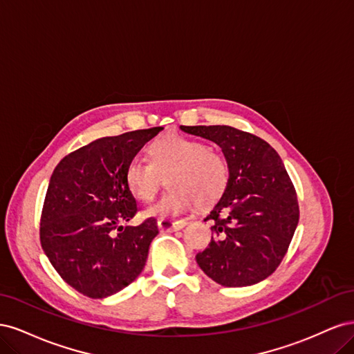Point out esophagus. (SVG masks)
Listing matches in <instances>:
<instances>
[{
  "mask_svg": "<svg viewBox=\"0 0 354 354\" xmlns=\"http://www.w3.org/2000/svg\"><path fill=\"white\" fill-rule=\"evenodd\" d=\"M186 226V220H169V218H160L158 220V227L160 232H174L180 230Z\"/></svg>",
  "mask_w": 354,
  "mask_h": 354,
  "instance_id": "34e87169",
  "label": "esophagus"
}]
</instances>
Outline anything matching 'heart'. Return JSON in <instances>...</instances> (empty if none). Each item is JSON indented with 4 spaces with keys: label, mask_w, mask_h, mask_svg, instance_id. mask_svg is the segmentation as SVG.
Here are the masks:
<instances>
[{
    "label": "heart",
    "mask_w": 354,
    "mask_h": 354,
    "mask_svg": "<svg viewBox=\"0 0 354 354\" xmlns=\"http://www.w3.org/2000/svg\"><path fill=\"white\" fill-rule=\"evenodd\" d=\"M151 162L134 158L125 168L128 190L138 199H153L165 183L169 189L146 208L147 217H171L186 212L192 203L209 208L217 203L230 181V164L221 152L196 138L162 134L147 147Z\"/></svg>",
    "instance_id": "heart-1"
}]
</instances>
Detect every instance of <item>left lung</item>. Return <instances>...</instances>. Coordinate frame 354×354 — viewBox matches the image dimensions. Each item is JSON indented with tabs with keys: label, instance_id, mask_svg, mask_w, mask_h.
<instances>
[{
	"label": "left lung",
	"instance_id": "obj_1",
	"mask_svg": "<svg viewBox=\"0 0 354 354\" xmlns=\"http://www.w3.org/2000/svg\"><path fill=\"white\" fill-rule=\"evenodd\" d=\"M214 142L230 164V181L207 216L214 236L196 263L223 286H250L270 276L297 229V194L281 156L263 138L229 125H181Z\"/></svg>",
	"mask_w": 354,
	"mask_h": 354
}]
</instances>
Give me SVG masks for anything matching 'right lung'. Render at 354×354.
Instances as JSON below:
<instances>
[{
	"instance_id": "right-lung-1",
	"label": "right lung",
	"mask_w": 354,
	"mask_h": 354,
	"mask_svg": "<svg viewBox=\"0 0 354 354\" xmlns=\"http://www.w3.org/2000/svg\"><path fill=\"white\" fill-rule=\"evenodd\" d=\"M162 127L103 137L63 158L50 178L39 239L68 285L90 298L120 292L142 273L155 218L122 226L138 211L125 168Z\"/></svg>"
}]
</instances>
